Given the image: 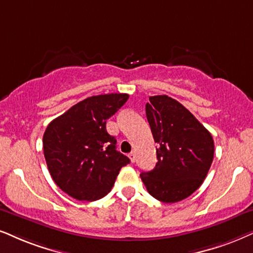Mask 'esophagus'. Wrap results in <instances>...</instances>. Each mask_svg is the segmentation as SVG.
<instances>
[{
	"label": "esophagus",
	"instance_id": "34e87169",
	"mask_svg": "<svg viewBox=\"0 0 253 253\" xmlns=\"http://www.w3.org/2000/svg\"><path fill=\"white\" fill-rule=\"evenodd\" d=\"M128 156H129L130 161H132V162H135V159H136V155H135V153L132 152V153H130V154H129Z\"/></svg>",
	"mask_w": 253,
	"mask_h": 253
}]
</instances>
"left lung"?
I'll return each mask as SVG.
<instances>
[{"instance_id":"1","label":"left lung","mask_w":253,"mask_h":253,"mask_svg":"<svg viewBox=\"0 0 253 253\" xmlns=\"http://www.w3.org/2000/svg\"><path fill=\"white\" fill-rule=\"evenodd\" d=\"M146 116L156 148L155 168L140 177L148 193L165 203L190 196L207 177L213 160V139L183 105L168 95L149 97Z\"/></svg>"}]
</instances>
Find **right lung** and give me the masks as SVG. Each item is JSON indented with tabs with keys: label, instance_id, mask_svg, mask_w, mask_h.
Masks as SVG:
<instances>
[{
	"label": "right lung",
	"instance_id": "1",
	"mask_svg": "<svg viewBox=\"0 0 253 253\" xmlns=\"http://www.w3.org/2000/svg\"><path fill=\"white\" fill-rule=\"evenodd\" d=\"M129 95L111 93L88 97L47 125L43 150L50 175L69 196L97 201L110 193L120 169L129 159L117 150L106 120Z\"/></svg>",
	"mask_w": 253,
	"mask_h": 253
}]
</instances>
